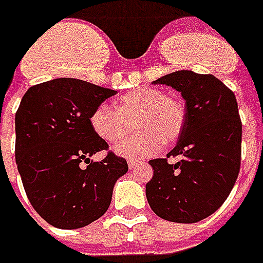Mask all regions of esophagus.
I'll return each mask as SVG.
<instances>
[{
	"mask_svg": "<svg viewBox=\"0 0 263 263\" xmlns=\"http://www.w3.org/2000/svg\"><path fill=\"white\" fill-rule=\"evenodd\" d=\"M137 164H139L137 160H128V168H130V170H133L135 167H137Z\"/></svg>",
	"mask_w": 263,
	"mask_h": 263,
	"instance_id": "esophagus-1",
	"label": "esophagus"
}]
</instances>
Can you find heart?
<instances>
[{"label":"heart","instance_id":"b5f03b06","mask_svg":"<svg viewBox=\"0 0 263 263\" xmlns=\"http://www.w3.org/2000/svg\"><path fill=\"white\" fill-rule=\"evenodd\" d=\"M185 119V106L180 99L167 96L160 89L144 87L123 95L116 109L99 105L89 123L102 140L119 143L133 132L137 122L140 135L119 144L116 153L128 158H144L160 152L164 143L178 140Z\"/></svg>","mask_w":263,"mask_h":263}]
</instances>
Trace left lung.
<instances>
[{
	"instance_id": "left-lung-1",
	"label": "left lung",
	"mask_w": 263,
	"mask_h": 263,
	"mask_svg": "<svg viewBox=\"0 0 263 263\" xmlns=\"http://www.w3.org/2000/svg\"><path fill=\"white\" fill-rule=\"evenodd\" d=\"M181 93L185 127L168 157L154 158L146 184L148 205L163 219L193 224L224 204L241 167L242 123L234 92L212 75L177 70L154 82Z\"/></svg>"
}]
</instances>
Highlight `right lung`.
<instances>
[{
	"instance_id": "right-lung-1",
	"label": "right lung",
	"mask_w": 263,
	"mask_h": 263,
	"mask_svg": "<svg viewBox=\"0 0 263 263\" xmlns=\"http://www.w3.org/2000/svg\"><path fill=\"white\" fill-rule=\"evenodd\" d=\"M116 90L59 78L31 86L15 113V161L33 210L48 224L76 230L100 218L110 205L127 161L107 153L89 123L92 111ZM83 162L88 165L81 167Z\"/></svg>"
}]
</instances>
